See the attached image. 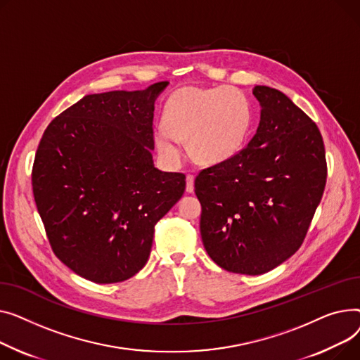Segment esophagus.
Returning <instances> with one entry per match:
<instances>
[{
  "mask_svg": "<svg viewBox=\"0 0 360 360\" xmlns=\"http://www.w3.org/2000/svg\"><path fill=\"white\" fill-rule=\"evenodd\" d=\"M193 190H195V177L192 174H187V177H186V192L193 193Z\"/></svg>",
  "mask_w": 360,
  "mask_h": 360,
  "instance_id": "obj_1",
  "label": "esophagus"
}]
</instances>
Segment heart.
Segmentation results:
<instances>
[{
  "mask_svg": "<svg viewBox=\"0 0 360 360\" xmlns=\"http://www.w3.org/2000/svg\"><path fill=\"white\" fill-rule=\"evenodd\" d=\"M252 105L245 94L229 87H186L168 98L164 123L154 129L160 154L179 161L181 143L203 165H217L240 153L252 126Z\"/></svg>",
  "mask_w": 360,
  "mask_h": 360,
  "instance_id": "heart-1",
  "label": "heart"
}]
</instances>
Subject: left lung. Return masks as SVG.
<instances>
[{
    "mask_svg": "<svg viewBox=\"0 0 360 360\" xmlns=\"http://www.w3.org/2000/svg\"><path fill=\"white\" fill-rule=\"evenodd\" d=\"M260 123L231 160L195 180L200 236L219 267L263 274L301 247L327 179L323 136L288 96L256 86Z\"/></svg>",
    "mask_w": 360,
    "mask_h": 360,
    "instance_id": "8db88e82",
    "label": "left lung"
}]
</instances>
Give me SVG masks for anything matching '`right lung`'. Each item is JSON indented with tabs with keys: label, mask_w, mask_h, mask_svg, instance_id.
Segmentation results:
<instances>
[{
	"label": "right lung",
	"mask_w": 360,
	"mask_h": 360,
	"mask_svg": "<svg viewBox=\"0 0 360 360\" xmlns=\"http://www.w3.org/2000/svg\"><path fill=\"white\" fill-rule=\"evenodd\" d=\"M168 86L84 96L40 139L32 184L56 257L96 283L129 279L186 177L154 167V104Z\"/></svg>",
	"instance_id": "add662e5"
}]
</instances>
